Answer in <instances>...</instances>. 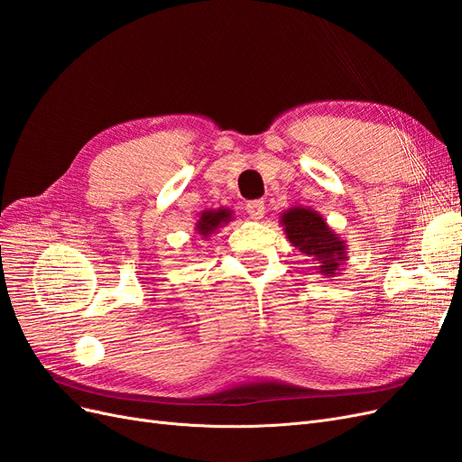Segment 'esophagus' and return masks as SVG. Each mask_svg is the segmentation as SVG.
<instances>
[{
	"label": "esophagus",
	"instance_id": "1",
	"mask_svg": "<svg viewBox=\"0 0 462 462\" xmlns=\"http://www.w3.org/2000/svg\"><path fill=\"white\" fill-rule=\"evenodd\" d=\"M246 214L253 219H262L265 214V204L263 200H250L246 204Z\"/></svg>",
	"mask_w": 462,
	"mask_h": 462
}]
</instances>
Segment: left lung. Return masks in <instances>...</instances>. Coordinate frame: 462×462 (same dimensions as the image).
Returning <instances> with one entry per match:
<instances>
[{"mask_svg": "<svg viewBox=\"0 0 462 462\" xmlns=\"http://www.w3.org/2000/svg\"><path fill=\"white\" fill-rule=\"evenodd\" d=\"M282 226L289 243L309 256L321 275L335 277L348 260L346 245L316 209L295 206L282 214Z\"/></svg>", "mask_w": 462, "mask_h": 462, "instance_id": "obj_1", "label": "left lung"}]
</instances>
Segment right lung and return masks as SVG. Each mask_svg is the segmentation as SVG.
Listing matches in <instances>:
<instances>
[{"mask_svg":"<svg viewBox=\"0 0 462 462\" xmlns=\"http://www.w3.org/2000/svg\"><path fill=\"white\" fill-rule=\"evenodd\" d=\"M231 219H233V212L229 208L204 209V212H200L199 216V221L194 223V231H197V235H200L204 241H208L209 236L217 233V229L227 226Z\"/></svg>","mask_w":462,"mask_h":462,"instance_id":"obj_1","label":"right lung"}]
</instances>
